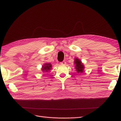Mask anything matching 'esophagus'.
Returning a JSON list of instances; mask_svg holds the SVG:
<instances>
[{
  "mask_svg": "<svg viewBox=\"0 0 121 121\" xmlns=\"http://www.w3.org/2000/svg\"><path fill=\"white\" fill-rule=\"evenodd\" d=\"M60 63H61V64H62V65H65L66 62L65 61H63V62H61Z\"/></svg>",
  "mask_w": 121,
  "mask_h": 121,
  "instance_id": "esophagus-1",
  "label": "esophagus"
}]
</instances>
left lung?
Instances as JSON below:
<instances>
[{
  "mask_svg": "<svg viewBox=\"0 0 121 121\" xmlns=\"http://www.w3.org/2000/svg\"><path fill=\"white\" fill-rule=\"evenodd\" d=\"M74 64H76L75 65V69H76V71L78 73H82L83 72V69L85 67L83 63H82L81 61L77 58H76L74 60Z\"/></svg>",
  "mask_w": 121,
  "mask_h": 121,
  "instance_id": "8db88e82",
  "label": "left lung"
}]
</instances>
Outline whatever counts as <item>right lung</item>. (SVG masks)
<instances>
[{"instance_id": "obj_1", "label": "right lung", "mask_w": 121, "mask_h": 121, "mask_svg": "<svg viewBox=\"0 0 121 121\" xmlns=\"http://www.w3.org/2000/svg\"><path fill=\"white\" fill-rule=\"evenodd\" d=\"M52 67V64L50 63H45L42 66V70L43 71V72H48V71H49V70L51 69Z\"/></svg>"}]
</instances>
